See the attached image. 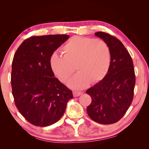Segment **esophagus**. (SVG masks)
<instances>
[{
  "label": "esophagus",
  "instance_id": "obj_1",
  "mask_svg": "<svg viewBox=\"0 0 149 149\" xmlns=\"http://www.w3.org/2000/svg\"><path fill=\"white\" fill-rule=\"evenodd\" d=\"M73 96L74 97H78L83 94V92H81V91H73Z\"/></svg>",
  "mask_w": 149,
  "mask_h": 149
}]
</instances>
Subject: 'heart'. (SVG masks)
<instances>
[{
  "instance_id": "1",
  "label": "heart",
  "mask_w": 149,
  "mask_h": 149,
  "mask_svg": "<svg viewBox=\"0 0 149 149\" xmlns=\"http://www.w3.org/2000/svg\"><path fill=\"white\" fill-rule=\"evenodd\" d=\"M63 56L54 53L50 58L51 68L61 82H65L75 70L79 72L67 85L81 89L92 83L100 81L107 74L111 63V50L100 39L74 36L62 48Z\"/></svg>"
}]
</instances>
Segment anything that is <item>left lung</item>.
<instances>
[{"label": "left lung", "mask_w": 149, "mask_h": 149, "mask_svg": "<svg viewBox=\"0 0 149 149\" xmlns=\"http://www.w3.org/2000/svg\"><path fill=\"white\" fill-rule=\"evenodd\" d=\"M94 34L109 45L111 63L105 77L86 91L92 99L87 113L97 123L111 124L123 118L132 103L136 83L134 65L119 40L102 31Z\"/></svg>", "instance_id": "8db88e82"}]
</instances>
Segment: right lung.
<instances>
[{"mask_svg": "<svg viewBox=\"0 0 149 149\" xmlns=\"http://www.w3.org/2000/svg\"><path fill=\"white\" fill-rule=\"evenodd\" d=\"M68 35L31 37L22 43L12 61L11 85L15 105L30 123L47 127L64 114L73 93L54 76L50 58Z\"/></svg>", "mask_w": 149, "mask_h": 149, "instance_id": "add662e5", "label": "right lung"}]
</instances>
